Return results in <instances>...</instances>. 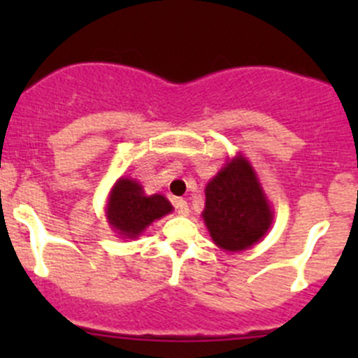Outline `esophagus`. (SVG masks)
<instances>
[{
    "instance_id": "1",
    "label": "esophagus",
    "mask_w": 358,
    "mask_h": 358,
    "mask_svg": "<svg viewBox=\"0 0 358 358\" xmlns=\"http://www.w3.org/2000/svg\"><path fill=\"white\" fill-rule=\"evenodd\" d=\"M173 204H175L176 211H178V215L185 216L187 213H189V204H187L185 199H182V197H176L175 201H173Z\"/></svg>"
}]
</instances>
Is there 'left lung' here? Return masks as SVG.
Here are the masks:
<instances>
[{
  "label": "left lung",
  "mask_w": 358,
  "mask_h": 358,
  "mask_svg": "<svg viewBox=\"0 0 358 358\" xmlns=\"http://www.w3.org/2000/svg\"><path fill=\"white\" fill-rule=\"evenodd\" d=\"M202 218L216 246L227 251L251 248L266 234L272 211L255 171L243 156L222 168L208 183Z\"/></svg>",
  "instance_id": "obj_1"
}]
</instances>
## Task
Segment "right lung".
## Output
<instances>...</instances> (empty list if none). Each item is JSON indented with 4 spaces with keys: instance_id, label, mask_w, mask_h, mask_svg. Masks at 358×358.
Returning <instances> with one entry per match:
<instances>
[{
    "instance_id": "1",
    "label": "right lung",
    "mask_w": 358,
    "mask_h": 358,
    "mask_svg": "<svg viewBox=\"0 0 358 358\" xmlns=\"http://www.w3.org/2000/svg\"><path fill=\"white\" fill-rule=\"evenodd\" d=\"M171 209V204L166 197L159 194L145 196L140 183L129 178H121L112 189L107 216L119 236L133 239L142 234L154 220L168 215Z\"/></svg>"
}]
</instances>
